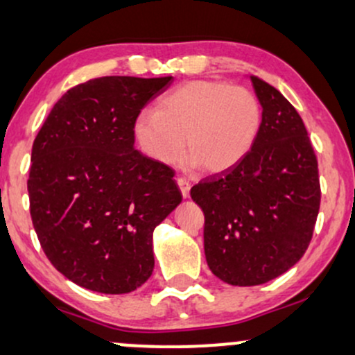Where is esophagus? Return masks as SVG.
I'll return each instance as SVG.
<instances>
[{
  "mask_svg": "<svg viewBox=\"0 0 355 355\" xmlns=\"http://www.w3.org/2000/svg\"><path fill=\"white\" fill-rule=\"evenodd\" d=\"M177 183H178V187H180L183 198H188V196H190V188H191L190 182H188L187 178H177Z\"/></svg>",
  "mask_w": 355,
  "mask_h": 355,
  "instance_id": "34e87169",
  "label": "esophagus"
}]
</instances>
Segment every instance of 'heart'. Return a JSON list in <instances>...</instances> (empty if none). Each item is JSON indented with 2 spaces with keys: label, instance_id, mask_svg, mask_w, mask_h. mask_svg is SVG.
Wrapping results in <instances>:
<instances>
[{
  "label": "heart",
  "instance_id": "obj_1",
  "mask_svg": "<svg viewBox=\"0 0 355 355\" xmlns=\"http://www.w3.org/2000/svg\"><path fill=\"white\" fill-rule=\"evenodd\" d=\"M260 123L262 107L250 89L191 80L165 93L157 111H142L134 121V137L149 159L162 165L180 159L187 139L191 165L221 173L249 154Z\"/></svg>",
  "mask_w": 355,
  "mask_h": 355
}]
</instances>
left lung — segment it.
Instances as JSON below:
<instances>
[{
    "mask_svg": "<svg viewBox=\"0 0 355 355\" xmlns=\"http://www.w3.org/2000/svg\"><path fill=\"white\" fill-rule=\"evenodd\" d=\"M262 106L252 149L236 167L191 188L205 213V255L219 280L262 285L291 268L311 241L320 211L318 160L290 101L249 77Z\"/></svg>",
    "mask_w": 355,
    "mask_h": 355,
    "instance_id": "1",
    "label": "left lung"
}]
</instances>
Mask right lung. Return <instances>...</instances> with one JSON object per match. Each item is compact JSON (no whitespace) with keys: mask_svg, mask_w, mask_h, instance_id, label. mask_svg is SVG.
Returning <instances> with one entry per match:
<instances>
[{"mask_svg":"<svg viewBox=\"0 0 355 355\" xmlns=\"http://www.w3.org/2000/svg\"><path fill=\"white\" fill-rule=\"evenodd\" d=\"M173 77L70 88L35 137L28 191L47 259L83 288L129 293L154 272V230L182 203L175 172L134 147V121Z\"/></svg>","mask_w":355,"mask_h":355,"instance_id":"right-lung-1","label":"right lung"}]
</instances>
